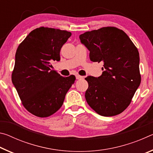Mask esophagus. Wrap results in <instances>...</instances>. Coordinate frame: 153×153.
Masks as SVG:
<instances>
[{
  "label": "esophagus",
  "mask_w": 153,
  "mask_h": 153,
  "mask_svg": "<svg viewBox=\"0 0 153 153\" xmlns=\"http://www.w3.org/2000/svg\"><path fill=\"white\" fill-rule=\"evenodd\" d=\"M76 79H82L84 78V77H83V76H79V75H76Z\"/></svg>",
  "instance_id": "1"
}]
</instances>
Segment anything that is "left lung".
<instances>
[{
    "instance_id": "1",
    "label": "left lung",
    "mask_w": 153,
    "mask_h": 153,
    "mask_svg": "<svg viewBox=\"0 0 153 153\" xmlns=\"http://www.w3.org/2000/svg\"><path fill=\"white\" fill-rule=\"evenodd\" d=\"M79 38L90 51V60L104 64L101 76L85 78L88 104L105 117L122 113L140 84L138 49L123 30L114 27L86 32Z\"/></svg>"
}]
</instances>
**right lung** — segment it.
Listing matches in <instances>:
<instances>
[{
    "label": "right lung",
    "instance_id": "right-lung-1",
    "mask_svg": "<svg viewBox=\"0 0 153 153\" xmlns=\"http://www.w3.org/2000/svg\"><path fill=\"white\" fill-rule=\"evenodd\" d=\"M71 33L41 27L32 31L15 53L12 82L24 107L33 115L48 117L63 105L76 77H63L52 70L60 61V51Z\"/></svg>",
    "mask_w": 153,
    "mask_h": 153
}]
</instances>
